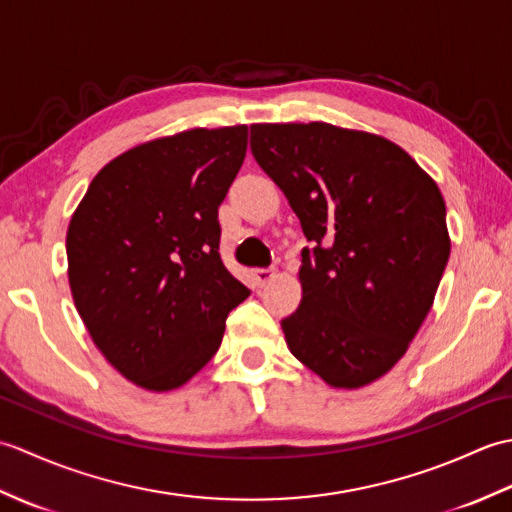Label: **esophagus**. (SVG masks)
Listing matches in <instances>:
<instances>
[{
  "label": "esophagus",
  "instance_id": "1",
  "mask_svg": "<svg viewBox=\"0 0 512 512\" xmlns=\"http://www.w3.org/2000/svg\"><path fill=\"white\" fill-rule=\"evenodd\" d=\"M253 275H255L259 286H266V284H270V281L277 277V270L275 268H255Z\"/></svg>",
  "mask_w": 512,
  "mask_h": 512
}]
</instances>
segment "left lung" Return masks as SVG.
Returning <instances> with one entry per match:
<instances>
[{"instance_id":"8db88e82","label":"left lung","mask_w":512,"mask_h":512,"mask_svg":"<svg viewBox=\"0 0 512 512\" xmlns=\"http://www.w3.org/2000/svg\"><path fill=\"white\" fill-rule=\"evenodd\" d=\"M250 149L314 246L281 321L288 350L330 387L374 383L405 356L449 262L436 180L391 140L321 121L250 125Z\"/></svg>"}]
</instances>
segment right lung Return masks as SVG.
I'll return each mask as SVG.
<instances>
[{"label": "right lung", "mask_w": 512, "mask_h": 512, "mask_svg": "<svg viewBox=\"0 0 512 512\" xmlns=\"http://www.w3.org/2000/svg\"><path fill=\"white\" fill-rule=\"evenodd\" d=\"M248 127H195L127 149L96 173L68 226V279L94 345L149 391L211 361L250 290L222 264L217 209Z\"/></svg>", "instance_id": "obj_1"}]
</instances>
